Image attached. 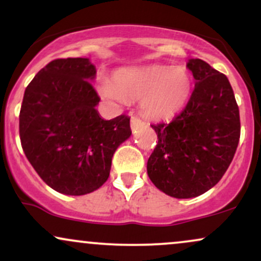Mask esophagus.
Listing matches in <instances>:
<instances>
[{"label":"esophagus","instance_id":"1","mask_svg":"<svg viewBox=\"0 0 261 261\" xmlns=\"http://www.w3.org/2000/svg\"><path fill=\"white\" fill-rule=\"evenodd\" d=\"M141 125H143V121L141 120L140 118H137V116H133V118H131V128H133V130H136L137 127L141 126Z\"/></svg>","mask_w":261,"mask_h":261}]
</instances>
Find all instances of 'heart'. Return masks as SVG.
<instances>
[{
    "label": "heart",
    "instance_id": "1",
    "mask_svg": "<svg viewBox=\"0 0 261 261\" xmlns=\"http://www.w3.org/2000/svg\"><path fill=\"white\" fill-rule=\"evenodd\" d=\"M191 92V77L181 66L151 65L121 68L112 83H103L100 93L109 99H141V109L153 119L175 115L185 106Z\"/></svg>",
    "mask_w": 261,
    "mask_h": 261
}]
</instances>
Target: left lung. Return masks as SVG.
<instances>
[{"label": "left lung", "mask_w": 261, "mask_h": 261, "mask_svg": "<svg viewBox=\"0 0 261 261\" xmlns=\"http://www.w3.org/2000/svg\"><path fill=\"white\" fill-rule=\"evenodd\" d=\"M188 68L195 87L172 121L151 125L158 142L147 162L151 181L167 195L190 199L221 180L241 137L239 109L228 79L200 59Z\"/></svg>", "instance_id": "obj_1"}]
</instances>
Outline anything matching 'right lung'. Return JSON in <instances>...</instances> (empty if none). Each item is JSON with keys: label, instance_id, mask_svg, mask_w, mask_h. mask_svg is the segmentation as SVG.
Instances as JSON below:
<instances>
[{"label": "right lung", "instance_id": "add662e5", "mask_svg": "<svg viewBox=\"0 0 261 261\" xmlns=\"http://www.w3.org/2000/svg\"><path fill=\"white\" fill-rule=\"evenodd\" d=\"M88 59H56L25 88L19 136L25 157L43 180L65 195H85L109 178L116 148L131 135L125 114L99 116L100 98L89 81Z\"/></svg>", "mask_w": 261, "mask_h": 261}]
</instances>
